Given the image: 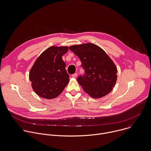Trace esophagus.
Wrapping results in <instances>:
<instances>
[{"mask_svg":"<svg viewBox=\"0 0 151 151\" xmlns=\"http://www.w3.org/2000/svg\"><path fill=\"white\" fill-rule=\"evenodd\" d=\"M72 78H76L77 77V73H74V74L72 75Z\"/></svg>","mask_w":151,"mask_h":151,"instance_id":"34e87169","label":"esophagus"}]
</instances>
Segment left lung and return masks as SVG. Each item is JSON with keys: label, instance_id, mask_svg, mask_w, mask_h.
<instances>
[{"label": "left lung", "instance_id": "8db88e82", "mask_svg": "<svg viewBox=\"0 0 151 151\" xmlns=\"http://www.w3.org/2000/svg\"><path fill=\"white\" fill-rule=\"evenodd\" d=\"M69 49L80 59L85 74L77 79L83 91L93 98L109 93L116 83L117 70L104 50L93 43L73 45Z\"/></svg>", "mask_w": 151, "mask_h": 151}]
</instances>
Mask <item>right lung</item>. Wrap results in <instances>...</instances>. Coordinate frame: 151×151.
Wrapping results in <instances>:
<instances>
[{
	"label": "right lung",
	"mask_w": 151,
	"mask_h": 151,
	"mask_svg": "<svg viewBox=\"0 0 151 151\" xmlns=\"http://www.w3.org/2000/svg\"><path fill=\"white\" fill-rule=\"evenodd\" d=\"M68 46H52L46 49L32 66L29 78L34 91L40 97L53 99L59 96L69 82L62 56Z\"/></svg>",
	"instance_id": "add662e5"
}]
</instances>
